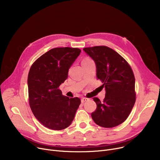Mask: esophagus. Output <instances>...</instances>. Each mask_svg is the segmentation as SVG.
<instances>
[{
  "label": "esophagus",
  "instance_id": "esophagus-1",
  "mask_svg": "<svg viewBox=\"0 0 160 160\" xmlns=\"http://www.w3.org/2000/svg\"><path fill=\"white\" fill-rule=\"evenodd\" d=\"M88 100H89V98H86V97H83V98H82V99H81V102H82V103H83V102H86V101H88Z\"/></svg>",
  "mask_w": 160,
  "mask_h": 160
}]
</instances>
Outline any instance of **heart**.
Segmentation results:
<instances>
[{"label": "heart", "mask_w": 160, "mask_h": 160, "mask_svg": "<svg viewBox=\"0 0 160 160\" xmlns=\"http://www.w3.org/2000/svg\"><path fill=\"white\" fill-rule=\"evenodd\" d=\"M91 61H93V60H92L91 58L86 57V58H84L83 59L82 63H87V62H91Z\"/></svg>", "instance_id": "obj_1"}]
</instances>
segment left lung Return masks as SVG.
Wrapping results in <instances>:
<instances>
[{
	"label": "left lung",
	"instance_id": "8db88e82",
	"mask_svg": "<svg viewBox=\"0 0 160 160\" xmlns=\"http://www.w3.org/2000/svg\"><path fill=\"white\" fill-rule=\"evenodd\" d=\"M95 61L97 77L102 82L103 101L94 97L97 109L91 113L98 126L113 128L128 118L136 102L135 77L130 65L112 48L106 46L83 48Z\"/></svg>",
	"mask_w": 160,
	"mask_h": 160
}]
</instances>
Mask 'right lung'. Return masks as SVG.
Segmentation results:
<instances>
[{
  "instance_id": "1",
  "label": "right lung",
  "mask_w": 160,
  "mask_h": 160,
  "mask_svg": "<svg viewBox=\"0 0 160 160\" xmlns=\"http://www.w3.org/2000/svg\"><path fill=\"white\" fill-rule=\"evenodd\" d=\"M80 52L78 48H52L30 67L28 76L30 107L46 128L63 130L74 118L80 99L63 96L59 87L68 77L69 69Z\"/></svg>"
}]
</instances>
